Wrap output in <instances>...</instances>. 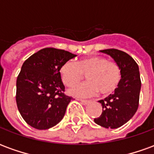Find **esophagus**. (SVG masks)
Instances as JSON below:
<instances>
[{"label": "esophagus", "instance_id": "esophagus-1", "mask_svg": "<svg viewBox=\"0 0 154 154\" xmlns=\"http://www.w3.org/2000/svg\"><path fill=\"white\" fill-rule=\"evenodd\" d=\"M78 100H80V102L82 104H83V105H87V104L90 103V101L89 100H79L78 99Z\"/></svg>", "mask_w": 154, "mask_h": 154}]
</instances>
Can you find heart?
Instances as JSON below:
<instances>
[{"mask_svg": "<svg viewBox=\"0 0 154 154\" xmlns=\"http://www.w3.org/2000/svg\"><path fill=\"white\" fill-rule=\"evenodd\" d=\"M63 82L67 87H73L86 75L87 82L71 88L68 93L77 97H91L100 92L102 96L116 91L121 79L119 65L106 57L94 55L82 58L77 63L65 62L59 69Z\"/></svg>", "mask_w": 154, "mask_h": 154, "instance_id": "heart-1", "label": "heart"}]
</instances>
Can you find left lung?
I'll use <instances>...</instances> for the list:
<instances>
[{"label": "left lung", "instance_id": "1", "mask_svg": "<svg viewBox=\"0 0 154 154\" xmlns=\"http://www.w3.org/2000/svg\"><path fill=\"white\" fill-rule=\"evenodd\" d=\"M100 52L110 55L119 65L121 79L114 94L98 101L102 106V113L94 121L106 129H116L128 122L138 110L141 89L139 66L121 50L110 48Z\"/></svg>", "mask_w": 154, "mask_h": 154}]
</instances>
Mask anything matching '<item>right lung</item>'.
<instances>
[{"label": "right lung", "instance_id": "add662e5", "mask_svg": "<svg viewBox=\"0 0 154 154\" xmlns=\"http://www.w3.org/2000/svg\"><path fill=\"white\" fill-rule=\"evenodd\" d=\"M77 56L45 48L25 61L16 81V104L22 118L37 129H48L63 118L72 97L64 94L59 72L63 64Z\"/></svg>", "mask_w": 154, "mask_h": 154}]
</instances>
